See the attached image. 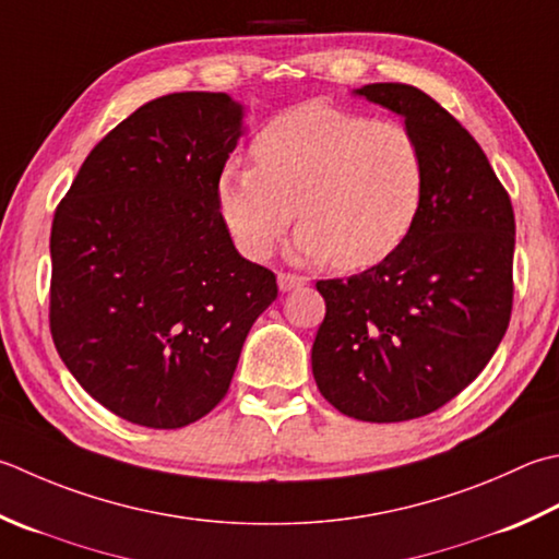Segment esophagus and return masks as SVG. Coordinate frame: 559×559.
Returning a JSON list of instances; mask_svg holds the SVG:
<instances>
[{"mask_svg": "<svg viewBox=\"0 0 559 559\" xmlns=\"http://www.w3.org/2000/svg\"><path fill=\"white\" fill-rule=\"evenodd\" d=\"M305 283H308V278L295 276V273H278V288L283 293H288L293 288H300V286H305Z\"/></svg>", "mask_w": 559, "mask_h": 559, "instance_id": "1", "label": "esophagus"}]
</instances>
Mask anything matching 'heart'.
Segmentation results:
<instances>
[{"mask_svg": "<svg viewBox=\"0 0 559 559\" xmlns=\"http://www.w3.org/2000/svg\"><path fill=\"white\" fill-rule=\"evenodd\" d=\"M254 167L227 164L215 181L225 227L261 261L295 221L293 254L338 269L378 266L409 237L426 195V155L407 126L322 102L281 114L251 140Z\"/></svg>", "mask_w": 559, "mask_h": 559, "instance_id": "obj_1", "label": "heart"}]
</instances>
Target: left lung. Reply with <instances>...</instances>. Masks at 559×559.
<instances>
[{"label":"left lung","mask_w":559,"mask_h":559,"mask_svg":"<svg viewBox=\"0 0 559 559\" xmlns=\"http://www.w3.org/2000/svg\"><path fill=\"white\" fill-rule=\"evenodd\" d=\"M354 94L417 135L426 195L395 254L346 281H317L326 314L312 376L346 417L407 421L465 390L504 338L516 223L483 147L429 94L395 82Z\"/></svg>","instance_id":"1"}]
</instances>
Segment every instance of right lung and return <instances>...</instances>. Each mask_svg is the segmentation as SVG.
I'll use <instances>...</instances> for the list:
<instances>
[{
    "label": "right lung",
    "instance_id": "right-lung-1",
    "mask_svg": "<svg viewBox=\"0 0 559 559\" xmlns=\"http://www.w3.org/2000/svg\"><path fill=\"white\" fill-rule=\"evenodd\" d=\"M245 133L223 92L140 106L84 159L50 233V332L116 417L181 429L227 395L276 276L233 245L217 174Z\"/></svg>",
    "mask_w": 559,
    "mask_h": 559
}]
</instances>
